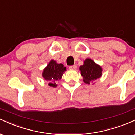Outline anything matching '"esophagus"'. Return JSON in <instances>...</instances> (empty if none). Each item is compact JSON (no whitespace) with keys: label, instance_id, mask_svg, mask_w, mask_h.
Segmentation results:
<instances>
[{"label":"esophagus","instance_id":"obj_1","mask_svg":"<svg viewBox=\"0 0 135 135\" xmlns=\"http://www.w3.org/2000/svg\"><path fill=\"white\" fill-rule=\"evenodd\" d=\"M69 69H72V70L76 69H77L76 65H74L70 66V67H69Z\"/></svg>","mask_w":135,"mask_h":135}]
</instances>
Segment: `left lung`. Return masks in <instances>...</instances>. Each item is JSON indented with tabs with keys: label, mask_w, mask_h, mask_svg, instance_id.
I'll use <instances>...</instances> for the list:
<instances>
[{
	"label": "left lung",
	"mask_w": 135,
	"mask_h": 135,
	"mask_svg": "<svg viewBox=\"0 0 135 135\" xmlns=\"http://www.w3.org/2000/svg\"><path fill=\"white\" fill-rule=\"evenodd\" d=\"M81 75L83 77V81L86 84L93 82L102 75V68L98 65L91 59L88 58L84 61L83 65L80 66Z\"/></svg>",
	"instance_id": "1"
}]
</instances>
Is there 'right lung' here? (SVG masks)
<instances>
[{
  "label": "right lung",
  "mask_w": 135,
  "mask_h": 135,
  "mask_svg": "<svg viewBox=\"0 0 135 135\" xmlns=\"http://www.w3.org/2000/svg\"><path fill=\"white\" fill-rule=\"evenodd\" d=\"M66 67L63 66L61 63H57L54 60H51L47 65V67L45 68L42 73V76L45 80L49 81V85L51 87H56V80L61 79L63 72L66 71Z\"/></svg>",
  "instance_id": "obj_1"
}]
</instances>
